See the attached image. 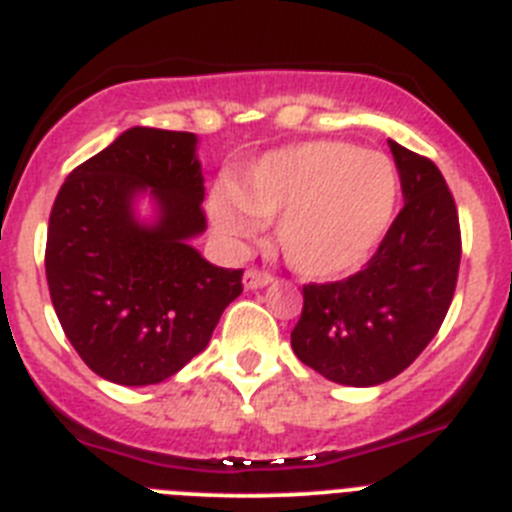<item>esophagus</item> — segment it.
<instances>
[{
    "mask_svg": "<svg viewBox=\"0 0 512 512\" xmlns=\"http://www.w3.org/2000/svg\"><path fill=\"white\" fill-rule=\"evenodd\" d=\"M269 282H271L269 271L248 269L246 274H243V284H246V289H261V287H266Z\"/></svg>",
    "mask_w": 512,
    "mask_h": 512,
    "instance_id": "34e87169",
    "label": "esophagus"
}]
</instances>
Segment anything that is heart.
<instances>
[{
	"label": "heart",
	"mask_w": 512,
	"mask_h": 512,
	"mask_svg": "<svg viewBox=\"0 0 512 512\" xmlns=\"http://www.w3.org/2000/svg\"><path fill=\"white\" fill-rule=\"evenodd\" d=\"M400 174L390 156L343 140H310L261 156L233 187H215L207 212L223 241L241 246L277 217L287 264L312 279L359 269L390 225Z\"/></svg>",
	"instance_id": "b5f03b06"
}]
</instances>
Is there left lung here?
Masks as SVG:
<instances>
[{"label": "left lung", "instance_id": "8db88e82", "mask_svg": "<svg viewBox=\"0 0 512 512\" xmlns=\"http://www.w3.org/2000/svg\"><path fill=\"white\" fill-rule=\"evenodd\" d=\"M405 207L377 253L341 282L305 284L292 351L325 379L374 387L405 372L441 328L461 261L459 212L431 158L390 140Z\"/></svg>", "mask_w": 512, "mask_h": 512}]
</instances>
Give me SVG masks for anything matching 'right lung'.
I'll return each mask as SVG.
<instances>
[{
  "label": "right lung",
  "mask_w": 512,
  "mask_h": 512,
  "mask_svg": "<svg viewBox=\"0 0 512 512\" xmlns=\"http://www.w3.org/2000/svg\"><path fill=\"white\" fill-rule=\"evenodd\" d=\"M151 196L157 217L134 215ZM205 176L197 135L130 128L63 182L45 243L61 328L84 364L125 387L158 384L205 351L243 269L202 259Z\"/></svg>",
  "instance_id": "add662e5"
}]
</instances>
